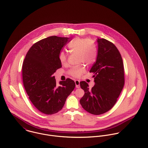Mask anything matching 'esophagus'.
<instances>
[{
  "mask_svg": "<svg viewBox=\"0 0 148 148\" xmlns=\"http://www.w3.org/2000/svg\"><path fill=\"white\" fill-rule=\"evenodd\" d=\"M75 87L77 88H79L80 87V81L75 80Z\"/></svg>",
  "mask_w": 148,
  "mask_h": 148,
  "instance_id": "34e87169",
  "label": "esophagus"
}]
</instances>
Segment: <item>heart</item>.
<instances>
[{"label": "heart", "instance_id": "b5f03b06", "mask_svg": "<svg viewBox=\"0 0 148 148\" xmlns=\"http://www.w3.org/2000/svg\"><path fill=\"white\" fill-rule=\"evenodd\" d=\"M70 51L78 54L79 62H83L86 65H91L97 60L98 50L94 42L92 40L83 38H75L68 45ZM67 54L64 51H61L59 54V60L62 64L66 63ZM86 71L85 67L83 65L72 67L69 71L70 75L73 77H80Z\"/></svg>", "mask_w": 148, "mask_h": 148}]
</instances>
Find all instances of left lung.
<instances>
[{"mask_svg":"<svg viewBox=\"0 0 148 148\" xmlns=\"http://www.w3.org/2000/svg\"><path fill=\"white\" fill-rule=\"evenodd\" d=\"M96 62L91 68L95 85L91 88L80 82L84 94L80 99L83 108L93 115L103 114L115 105L124 84L123 60L115 45L104 38H98Z\"/></svg>","mask_w":148,"mask_h":148,"instance_id":"left-lung-1","label":"left lung"}]
</instances>
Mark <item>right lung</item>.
Returning a JSON list of instances; mask_svg holds the SVG:
<instances>
[{
    "label": "right lung",
    "instance_id": "add662e5",
    "mask_svg": "<svg viewBox=\"0 0 148 148\" xmlns=\"http://www.w3.org/2000/svg\"><path fill=\"white\" fill-rule=\"evenodd\" d=\"M69 39L56 36L44 38L33 44L23 62V81L27 93L34 107L47 115L61 111L75 86L69 78L57 86L53 76L62 67L59 54Z\"/></svg>",
    "mask_w": 148,
    "mask_h": 148
}]
</instances>
